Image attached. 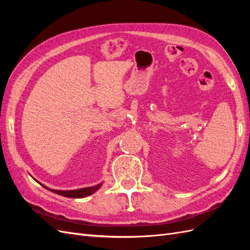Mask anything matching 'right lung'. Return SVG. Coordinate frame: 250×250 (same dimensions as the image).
<instances>
[{"instance_id":"add662e5","label":"right lung","mask_w":250,"mask_h":250,"mask_svg":"<svg viewBox=\"0 0 250 250\" xmlns=\"http://www.w3.org/2000/svg\"><path fill=\"white\" fill-rule=\"evenodd\" d=\"M42 185V184H41ZM43 188H48V190L52 191L53 193H56L58 195L64 196V197H69V198H83L86 197V196L92 195L94 192H96L98 188L101 187L100 185H97L94 187H89V188H79V190H74V191H58V190H51V188L44 187L43 185H42Z\"/></svg>"}]
</instances>
